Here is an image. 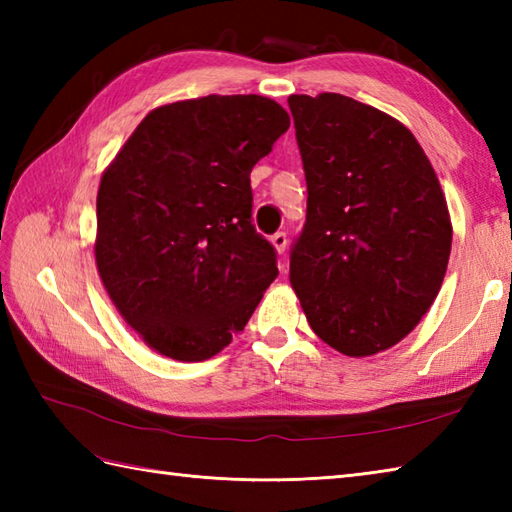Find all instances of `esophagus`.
<instances>
[{"label": "esophagus", "instance_id": "34e87169", "mask_svg": "<svg viewBox=\"0 0 512 512\" xmlns=\"http://www.w3.org/2000/svg\"><path fill=\"white\" fill-rule=\"evenodd\" d=\"M270 244L275 246V250L277 253L281 255L286 250V246H288V237H286V233L284 231H279V233H275L273 237H270Z\"/></svg>", "mask_w": 512, "mask_h": 512}]
</instances>
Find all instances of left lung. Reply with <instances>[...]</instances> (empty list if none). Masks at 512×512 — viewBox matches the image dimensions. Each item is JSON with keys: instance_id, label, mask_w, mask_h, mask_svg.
<instances>
[{"instance_id": "1", "label": "left lung", "mask_w": 512, "mask_h": 512, "mask_svg": "<svg viewBox=\"0 0 512 512\" xmlns=\"http://www.w3.org/2000/svg\"><path fill=\"white\" fill-rule=\"evenodd\" d=\"M308 182L290 284L314 334L345 356H372L436 301L453 226L440 180L394 116L350 96L292 94Z\"/></svg>"}]
</instances>
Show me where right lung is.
Wrapping results in <instances>:
<instances>
[{
  "mask_svg": "<svg viewBox=\"0 0 512 512\" xmlns=\"http://www.w3.org/2000/svg\"><path fill=\"white\" fill-rule=\"evenodd\" d=\"M288 127L266 96L176 101L151 110L103 171L96 268L151 350L184 363L222 352L279 275L250 217V171Z\"/></svg>",
  "mask_w": 512,
  "mask_h": 512,
  "instance_id": "obj_1",
  "label": "right lung"
}]
</instances>
